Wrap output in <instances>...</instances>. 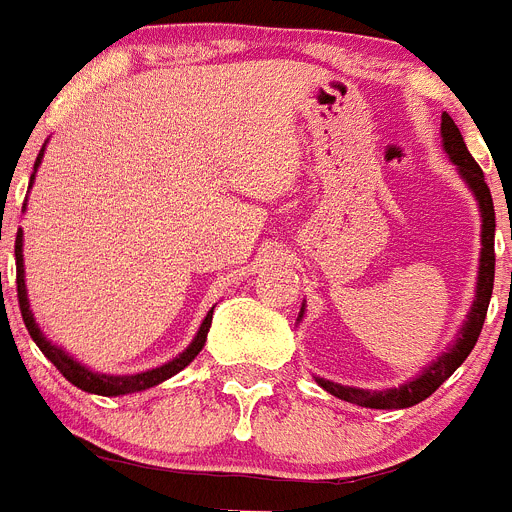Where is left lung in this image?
Here are the masks:
<instances>
[{"mask_svg": "<svg viewBox=\"0 0 512 512\" xmlns=\"http://www.w3.org/2000/svg\"><path fill=\"white\" fill-rule=\"evenodd\" d=\"M440 134H443L445 152H448L453 163L458 165V173H461L464 181L469 183V189L474 191L479 209H482V264H479V282H476L474 308H471L469 321L464 323V329H461V336L456 339V344H453L443 357H438V360L432 362L430 368L419 375V378L404 383V386L386 388V391H365V388L339 386V383L316 378L318 386L326 388V391H329L331 396H336V399L349 401V404L370 406V409H406V406H414L419 404V401H425L427 396H432V393L438 391V388L461 368V362L471 355L476 339L482 334L489 298H492V285H495V204H492V194H489V186L487 181H484L482 168L476 165L471 152L466 150L464 137H461L456 121H453L448 113H443ZM300 313H303V310H300Z\"/></svg>", "mask_w": 512, "mask_h": 512, "instance_id": "1", "label": "left lung"}]
</instances>
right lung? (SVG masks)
<instances>
[{
  "instance_id": "add662e5",
  "label": "right lung",
  "mask_w": 512,
  "mask_h": 512,
  "mask_svg": "<svg viewBox=\"0 0 512 512\" xmlns=\"http://www.w3.org/2000/svg\"><path fill=\"white\" fill-rule=\"evenodd\" d=\"M41 157H43V150L38 152L33 170H38V165H41ZM33 176H36V173H33ZM33 176H30V183H33ZM15 259H17V303H20V313H23L25 329L30 331L33 342L38 344V349H41L43 355L54 362L56 370H59V373L64 375V378H67L72 386L82 388V391L98 393V396H124V393H137V391H144V388H152V386H157V383L168 381L170 375L181 373V370L186 368V365H189V362L194 360L199 352H202L204 342H207V331H209V326H212L214 310H209L207 318H204V323H202V329H199V334L194 336V342L186 347V352H181V355H178L176 360H170L168 365H160V368L147 370V373H137V375H98V373H93V370H87L85 365H80L77 360H72V357H69L64 349L54 347V344L48 342L46 336L41 334V329H38V323H36V318H33V313H30L28 292H25V272H23V230H20L15 238Z\"/></svg>"
}]
</instances>
